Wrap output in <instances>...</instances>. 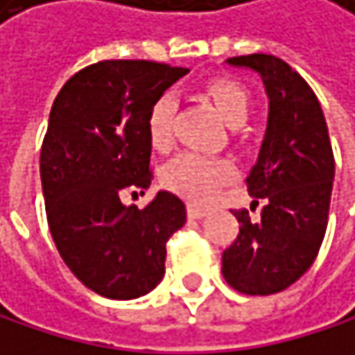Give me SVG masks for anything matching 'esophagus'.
<instances>
[{"label":"esophagus","mask_w":355,"mask_h":355,"mask_svg":"<svg viewBox=\"0 0 355 355\" xmlns=\"http://www.w3.org/2000/svg\"><path fill=\"white\" fill-rule=\"evenodd\" d=\"M188 218H192V220H201V218H205V209H201V207H197V205H188Z\"/></svg>","instance_id":"1"}]
</instances>
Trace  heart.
<instances>
[{
  "instance_id": "b5f03b06",
  "label": "heart",
  "mask_w": 355,
  "mask_h": 355,
  "mask_svg": "<svg viewBox=\"0 0 355 355\" xmlns=\"http://www.w3.org/2000/svg\"><path fill=\"white\" fill-rule=\"evenodd\" d=\"M207 97L216 103L222 118L230 127H239L250 114V95L245 88L228 78L211 80L205 88ZM178 101L171 93L156 97L148 112V137L156 150H165L173 141V118ZM235 178V167L226 158L207 156L201 152H182L163 171V182L173 192L194 201L207 203L218 190Z\"/></svg>"
}]
</instances>
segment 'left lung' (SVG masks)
Returning <instances> with one entry per match:
<instances>
[{
    "label": "left lung",
    "instance_id": "8db88e82",
    "mask_svg": "<svg viewBox=\"0 0 355 355\" xmlns=\"http://www.w3.org/2000/svg\"><path fill=\"white\" fill-rule=\"evenodd\" d=\"M226 63L260 76L269 120L258 161L245 180L248 192L262 201V211L258 222L250 220L248 209L235 211L239 235L222 254V275L243 294L267 296L303 277L320 252L334 156L315 93L286 61L248 55Z\"/></svg>",
    "mask_w": 355,
    "mask_h": 355
}]
</instances>
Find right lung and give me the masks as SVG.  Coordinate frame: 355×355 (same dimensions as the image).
<instances>
[{
    "instance_id": "1",
    "label": "right lung",
    "mask_w": 355,
    "mask_h": 355,
    "mask_svg": "<svg viewBox=\"0 0 355 355\" xmlns=\"http://www.w3.org/2000/svg\"><path fill=\"white\" fill-rule=\"evenodd\" d=\"M186 73L154 61H99L52 103L40 154L50 235L69 271L105 298H137L161 284L165 245L186 222V205L167 190L144 209L120 201L127 188L150 186L148 112Z\"/></svg>"
}]
</instances>
